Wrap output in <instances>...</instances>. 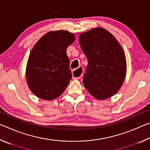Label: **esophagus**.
<instances>
[{
    "label": "esophagus",
    "instance_id": "esophagus-1",
    "mask_svg": "<svg viewBox=\"0 0 150 150\" xmlns=\"http://www.w3.org/2000/svg\"><path fill=\"white\" fill-rule=\"evenodd\" d=\"M83 67H81V66L78 67V69L73 70L72 72L73 78L74 79H80L83 75Z\"/></svg>",
    "mask_w": 150,
    "mask_h": 150
}]
</instances>
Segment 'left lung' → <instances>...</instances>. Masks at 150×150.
<instances>
[{"instance_id": "obj_1", "label": "left lung", "mask_w": 150, "mask_h": 150, "mask_svg": "<svg viewBox=\"0 0 150 150\" xmlns=\"http://www.w3.org/2000/svg\"><path fill=\"white\" fill-rule=\"evenodd\" d=\"M79 38L88 61L83 81L85 87L98 100L115 95L126 74V56L120 43L103 28L83 32Z\"/></svg>"}]
</instances>
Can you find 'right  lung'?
Listing matches in <instances>:
<instances>
[{"label":"right lung","instance_id":"right-lung-1","mask_svg":"<svg viewBox=\"0 0 150 150\" xmlns=\"http://www.w3.org/2000/svg\"><path fill=\"white\" fill-rule=\"evenodd\" d=\"M75 40L68 31H50L33 47L26 65V82L38 98L55 99L67 88L72 74L66 50Z\"/></svg>","mask_w":150,"mask_h":150}]
</instances>
